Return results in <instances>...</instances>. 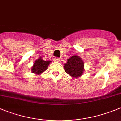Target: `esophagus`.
Returning a JSON list of instances; mask_svg holds the SVG:
<instances>
[{
    "instance_id": "esophagus-1",
    "label": "esophagus",
    "mask_w": 121,
    "mask_h": 121,
    "mask_svg": "<svg viewBox=\"0 0 121 121\" xmlns=\"http://www.w3.org/2000/svg\"><path fill=\"white\" fill-rule=\"evenodd\" d=\"M54 61L55 62H60V59L58 58H55L54 59Z\"/></svg>"
}]
</instances>
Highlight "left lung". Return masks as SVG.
<instances>
[{"instance_id":"left-lung-1","label":"left lung","mask_w":121,"mask_h":121,"mask_svg":"<svg viewBox=\"0 0 121 121\" xmlns=\"http://www.w3.org/2000/svg\"><path fill=\"white\" fill-rule=\"evenodd\" d=\"M65 70L69 75L73 78H79L82 75L84 69V63L78 55H73L67 59L64 65Z\"/></svg>"}]
</instances>
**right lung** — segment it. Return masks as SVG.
<instances>
[{"label": "right lung", "mask_w": 121, "mask_h": 121, "mask_svg": "<svg viewBox=\"0 0 121 121\" xmlns=\"http://www.w3.org/2000/svg\"><path fill=\"white\" fill-rule=\"evenodd\" d=\"M51 62V61H45L42 57H39L34 62L33 66L31 67V72L33 73L40 75L47 69Z\"/></svg>", "instance_id": "1"}]
</instances>
